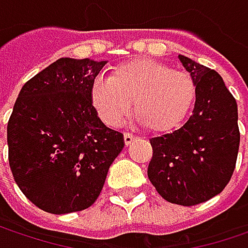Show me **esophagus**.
Segmentation results:
<instances>
[{
    "label": "esophagus",
    "mask_w": 248,
    "mask_h": 248,
    "mask_svg": "<svg viewBox=\"0 0 248 248\" xmlns=\"http://www.w3.org/2000/svg\"><path fill=\"white\" fill-rule=\"evenodd\" d=\"M124 143H126V145H130V143L135 140V136H133L132 133H124Z\"/></svg>",
    "instance_id": "esophagus-1"
}]
</instances>
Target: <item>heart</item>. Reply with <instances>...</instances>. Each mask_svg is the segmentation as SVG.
<instances>
[{"label": "heart", "instance_id": "obj_1", "mask_svg": "<svg viewBox=\"0 0 248 248\" xmlns=\"http://www.w3.org/2000/svg\"><path fill=\"white\" fill-rule=\"evenodd\" d=\"M197 84L185 72L152 59L116 66L110 77L99 76L90 87V102L108 126H121L132 109L139 122L154 132H172L189 116Z\"/></svg>", "mask_w": 248, "mask_h": 248}]
</instances>
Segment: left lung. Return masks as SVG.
Segmentation results:
<instances>
[{
	"label": "left lung",
	"instance_id": "obj_1",
	"mask_svg": "<svg viewBox=\"0 0 248 248\" xmlns=\"http://www.w3.org/2000/svg\"><path fill=\"white\" fill-rule=\"evenodd\" d=\"M197 84L192 115L179 129L149 139L148 178L168 202L191 207L218 195L235 168L240 132L237 102L221 76L178 56Z\"/></svg>",
	"mask_w": 248,
	"mask_h": 248
}]
</instances>
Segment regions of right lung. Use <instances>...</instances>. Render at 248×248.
Returning a JSON list of instances; mask_svg holds the SVG:
<instances>
[{"mask_svg": "<svg viewBox=\"0 0 248 248\" xmlns=\"http://www.w3.org/2000/svg\"><path fill=\"white\" fill-rule=\"evenodd\" d=\"M108 62L63 57L30 78L7 126L8 161L25 197L43 211L89 208L124 146L100 121L90 87Z\"/></svg>", "mask_w": 248, "mask_h": 248, "instance_id": "add662e5", "label": "right lung"}]
</instances>
